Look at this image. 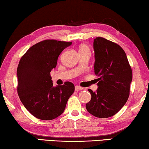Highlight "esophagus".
I'll return each mask as SVG.
<instances>
[{"label":"esophagus","mask_w":149,"mask_h":149,"mask_svg":"<svg viewBox=\"0 0 149 149\" xmlns=\"http://www.w3.org/2000/svg\"><path fill=\"white\" fill-rule=\"evenodd\" d=\"M83 89V87H80V86H78V85H75V91H81Z\"/></svg>","instance_id":"esophagus-1"}]
</instances>
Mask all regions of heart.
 <instances>
[{"instance_id":"1","label":"heart","mask_w":149,"mask_h":149,"mask_svg":"<svg viewBox=\"0 0 149 149\" xmlns=\"http://www.w3.org/2000/svg\"><path fill=\"white\" fill-rule=\"evenodd\" d=\"M79 53H82V52H90V50H89V48L88 47L87 45L81 44L79 46Z\"/></svg>"}]
</instances>
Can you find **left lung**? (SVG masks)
I'll list each match as a JSON object with an SVG mask.
<instances>
[{
    "label": "left lung",
    "mask_w": 149,
    "mask_h": 149,
    "mask_svg": "<svg viewBox=\"0 0 149 149\" xmlns=\"http://www.w3.org/2000/svg\"><path fill=\"white\" fill-rule=\"evenodd\" d=\"M93 48L99 87L95 92L88 89L91 99L86 104V109L95 117L107 118L118 113L127 102L132 70L120 45L99 37L94 39Z\"/></svg>",
    "instance_id": "1"
}]
</instances>
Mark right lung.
<instances>
[{
    "instance_id": "obj_1",
    "label": "right lung",
    "mask_w": 149,
    "mask_h": 149,
    "mask_svg": "<svg viewBox=\"0 0 149 149\" xmlns=\"http://www.w3.org/2000/svg\"><path fill=\"white\" fill-rule=\"evenodd\" d=\"M72 43L45 40L30 47L19 60L17 94L25 108L38 119L51 120L58 117L74 92V85L69 81L54 87L50 75L60 53Z\"/></svg>"
}]
</instances>
